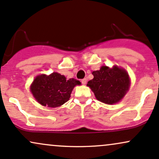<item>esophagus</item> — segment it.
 <instances>
[{
	"label": "esophagus",
	"instance_id": "obj_1",
	"mask_svg": "<svg viewBox=\"0 0 159 159\" xmlns=\"http://www.w3.org/2000/svg\"><path fill=\"white\" fill-rule=\"evenodd\" d=\"M81 82H82V83L83 84V85H85V84H86V83H87V79L84 78V79L81 80Z\"/></svg>",
	"mask_w": 159,
	"mask_h": 159
}]
</instances>
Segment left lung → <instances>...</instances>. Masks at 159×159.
<instances>
[{
    "instance_id": "8db88e82",
    "label": "left lung",
    "mask_w": 159,
    "mask_h": 159,
    "mask_svg": "<svg viewBox=\"0 0 159 159\" xmlns=\"http://www.w3.org/2000/svg\"><path fill=\"white\" fill-rule=\"evenodd\" d=\"M94 78L88 82L97 100L106 104H115L120 101L129 91V76L126 70L115 65L112 68L102 66L92 72Z\"/></svg>"
}]
</instances>
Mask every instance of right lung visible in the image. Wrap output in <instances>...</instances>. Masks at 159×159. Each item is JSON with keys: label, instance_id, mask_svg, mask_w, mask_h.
I'll return each instance as SVG.
<instances>
[{"label": "right lung", "instance_id": "right-lung-1", "mask_svg": "<svg viewBox=\"0 0 159 159\" xmlns=\"http://www.w3.org/2000/svg\"><path fill=\"white\" fill-rule=\"evenodd\" d=\"M81 83L74 78L66 80L57 72L37 76L30 85V91L37 102L50 108L59 107L70 98L72 90Z\"/></svg>", "mask_w": 159, "mask_h": 159}]
</instances>
